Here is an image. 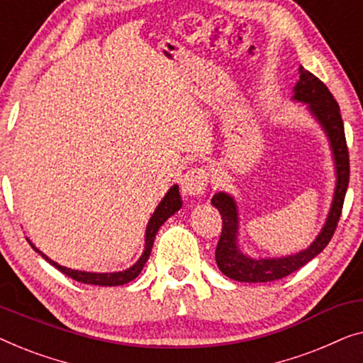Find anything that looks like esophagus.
<instances>
[{
  "instance_id": "34e87169",
  "label": "esophagus",
  "mask_w": 363,
  "mask_h": 363,
  "mask_svg": "<svg viewBox=\"0 0 363 363\" xmlns=\"http://www.w3.org/2000/svg\"><path fill=\"white\" fill-rule=\"evenodd\" d=\"M208 182V172L203 167H192L187 172H184L181 177V191L184 196L196 197L206 191Z\"/></svg>"
}]
</instances>
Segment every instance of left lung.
Segmentation results:
<instances>
[{
  "instance_id": "obj_1",
  "label": "left lung",
  "mask_w": 363,
  "mask_h": 363,
  "mask_svg": "<svg viewBox=\"0 0 363 363\" xmlns=\"http://www.w3.org/2000/svg\"><path fill=\"white\" fill-rule=\"evenodd\" d=\"M293 99L303 104H308V108L314 118L323 126L325 135L329 138L330 150L335 162V191L333 206H330L328 220L324 228L318 235V238L303 252L289 255L283 258H250L243 255L238 248V211L237 202L232 196L225 192H218L212 197V206L218 208L222 216V233L218 238L216 250V262L220 272L225 277L242 283H268L277 281L288 277L296 269L304 267L311 259L323 252L333 238V235L339 223L342 206L349 186L350 166H349V150H347L344 121L340 116V108L337 105L334 95L330 94L324 82H320L314 74L304 67H299V80L294 86Z\"/></svg>"
}]
</instances>
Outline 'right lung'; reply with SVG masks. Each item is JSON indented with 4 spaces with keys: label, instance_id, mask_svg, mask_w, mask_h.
<instances>
[{
    "label": "right lung",
    "instance_id": "1",
    "mask_svg": "<svg viewBox=\"0 0 363 363\" xmlns=\"http://www.w3.org/2000/svg\"><path fill=\"white\" fill-rule=\"evenodd\" d=\"M182 207V201H181V196H179V187L177 186H172L167 194L162 199L160 206L156 207L155 213H152L150 222H147V227H146V238H145V252H143L141 258L138 259V262L133 264L131 268L125 269V272H118V273H86V272H79V269H70V268H65V267H60L59 263L52 262V259L45 257L43 252H39L38 248L34 247L33 243H30V247H33L35 252H38L40 257L44 259H48V262L52 264L59 269V272H62L64 274H67L69 278L75 279V281H80L84 284H95V286H121V284H126L135 279L138 274L141 273L143 267H145L146 259L150 258V253H151V248H152V243H155V237L157 230H160V227L164 223L167 218L171 216H174V213L179 211Z\"/></svg>",
    "mask_w": 363,
    "mask_h": 363
}]
</instances>
